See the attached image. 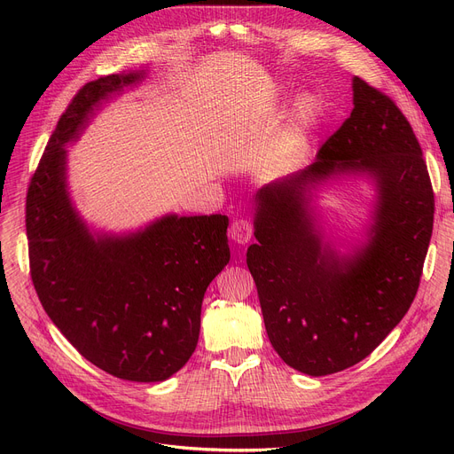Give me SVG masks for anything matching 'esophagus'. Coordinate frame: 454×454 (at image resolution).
<instances>
[{"label": "esophagus", "mask_w": 454, "mask_h": 454, "mask_svg": "<svg viewBox=\"0 0 454 454\" xmlns=\"http://www.w3.org/2000/svg\"><path fill=\"white\" fill-rule=\"evenodd\" d=\"M252 233H254V226L247 219L233 221V224L230 228V237L239 245H247L252 239Z\"/></svg>", "instance_id": "obj_1"}]
</instances>
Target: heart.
Returning <instances> with one entry per match:
<instances>
[{
    "label": "heart",
    "mask_w": 454,
    "mask_h": 454,
    "mask_svg": "<svg viewBox=\"0 0 454 454\" xmlns=\"http://www.w3.org/2000/svg\"><path fill=\"white\" fill-rule=\"evenodd\" d=\"M317 115H318V103H317V99L311 98V95H309V93L300 95V98L294 103V108H293L291 127H289L291 137L294 141L305 139L309 130H311L313 125L317 123Z\"/></svg>",
    "instance_id": "1"
}]
</instances>
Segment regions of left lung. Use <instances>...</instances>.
<instances>
[{"label":"left lung","instance_id":"obj_1","mask_svg":"<svg viewBox=\"0 0 454 454\" xmlns=\"http://www.w3.org/2000/svg\"><path fill=\"white\" fill-rule=\"evenodd\" d=\"M363 172L378 187L369 243L339 256L308 207L329 176ZM434 223V193L418 137L397 105L353 77V110L317 161L255 193L247 265L272 348L291 368L342 372L380 344L416 298Z\"/></svg>","mask_w":454,"mask_h":454}]
</instances>
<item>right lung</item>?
<instances>
[{"label":"right lung","instance_id":"obj_1","mask_svg":"<svg viewBox=\"0 0 454 454\" xmlns=\"http://www.w3.org/2000/svg\"><path fill=\"white\" fill-rule=\"evenodd\" d=\"M143 71L84 84L40 158L26 202L31 279L47 317L86 361L156 383L193 355L207 285L230 261L226 215H167L130 235H93L71 206L67 141Z\"/></svg>","mask_w":454,"mask_h":454}]
</instances>
